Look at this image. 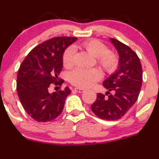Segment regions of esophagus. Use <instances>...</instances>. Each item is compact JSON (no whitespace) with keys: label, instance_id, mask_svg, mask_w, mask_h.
<instances>
[{"label":"esophagus","instance_id":"1","mask_svg":"<svg viewBox=\"0 0 159 159\" xmlns=\"http://www.w3.org/2000/svg\"><path fill=\"white\" fill-rule=\"evenodd\" d=\"M74 90L76 91V92H78V93H83V92H84L85 89H82V88H75Z\"/></svg>","mask_w":159,"mask_h":159}]
</instances>
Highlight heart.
I'll return each instance as SVG.
<instances>
[{
	"instance_id": "obj_1",
	"label": "heart",
	"mask_w": 159,
	"mask_h": 159,
	"mask_svg": "<svg viewBox=\"0 0 159 159\" xmlns=\"http://www.w3.org/2000/svg\"><path fill=\"white\" fill-rule=\"evenodd\" d=\"M80 47L88 53L96 58L97 63L107 74H111L117 70L119 66V56L116 52L108 50L107 46L97 39L85 41ZM76 54V49L70 46L66 48L62 54V64L66 69H70L73 66V60ZM102 77V73L97 68L76 69L70 73L69 80L70 83L80 88H87L93 85Z\"/></svg>"
}]
</instances>
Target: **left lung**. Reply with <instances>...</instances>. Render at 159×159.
I'll return each mask as SVG.
<instances>
[{"mask_svg":"<svg viewBox=\"0 0 159 159\" xmlns=\"http://www.w3.org/2000/svg\"><path fill=\"white\" fill-rule=\"evenodd\" d=\"M110 40L120 56L118 68L103 81L108 91L105 95L97 93L91 110L100 118L114 120L123 117L138 100L142 84V67L138 55L129 46L115 39Z\"/></svg>","mask_w":159,"mask_h":159,"instance_id":"1","label":"left lung"}]
</instances>
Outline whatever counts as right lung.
I'll return each instance as SVG.
<instances>
[{
  "label": "right lung",
  "mask_w": 159,
  "mask_h": 159,
  "mask_svg": "<svg viewBox=\"0 0 159 159\" xmlns=\"http://www.w3.org/2000/svg\"><path fill=\"white\" fill-rule=\"evenodd\" d=\"M74 37H55L34 47L21 62L17 76V93L27 114L38 122L54 120L62 113L68 86L50 93L51 85L62 86L58 77L62 69V54L76 41Z\"/></svg>",
  "instance_id": "right-lung-1"
}]
</instances>
